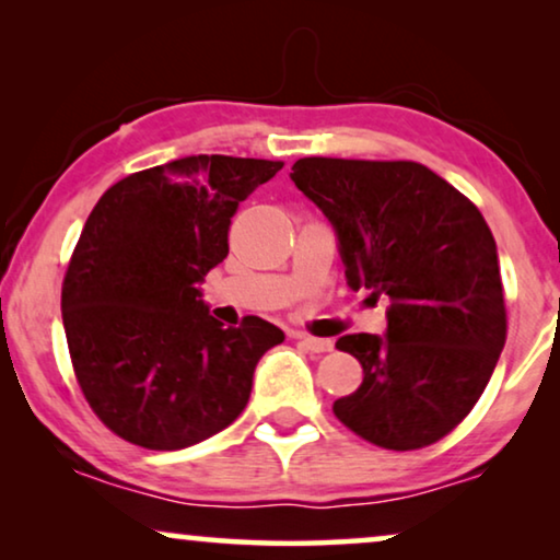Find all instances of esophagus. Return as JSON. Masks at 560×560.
<instances>
[{
  "mask_svg": "<svg viewBox=\"0 0 560 560\" xmlns=\"http://www.w3.org/2000/svg\"><path fill=\"white\" fill-rule=\"evenodd\" d=\"M301 339V343L308 351H316V354H324V351H331L334 349V341L331 339H318V336H305L301 334L298 336Z\"/></svg>",
  "mask_w": 560,
  "mask_h": 560,
  "instance_id": "34e87169",
  "label": "esophagus"
}]
</instances>
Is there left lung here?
<instances>
[{
  "mask_svg": "<svg viewBox=\"0 0 560 560\" xmlns=\"http://www.w3.org/2000/svg\"><path fill=\"white\" fill-rule=\"evenodd\" d=\"M290 180L334 226L349 288L389 298L385 336L336 341L364 370L336 418L374 446H431L477 405L508 334L485 217L408 160L303 158Z\"/></svg>",
  "mask_w": 560,
  "mask_h": 560,
  "instance_id": "1",
  "label": "left lung"
}]
</instances>
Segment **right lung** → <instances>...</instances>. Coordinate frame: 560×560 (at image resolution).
Masks as SVG:
<instances>
[{
	"label": "right lung",
	"instance_id": "right-lung-1",
	"mask_svg": "<svg viewBox=\"0 0 560 560\" xmlns=\"http://www.w3.org/2000/svg\"><path fill=\"white\" fill-rule=\"evenodd\" d=\"M280 167L178 158L114 183L89 213L60 313L83 395L125 441L178 451L224 431L249 400L259 359L285 341L257 316L226 328L201 290L229 255L236 206Z\"/></svg>",
	"mask_w": 560,
	"mask_h": 560
}]
</instances>
